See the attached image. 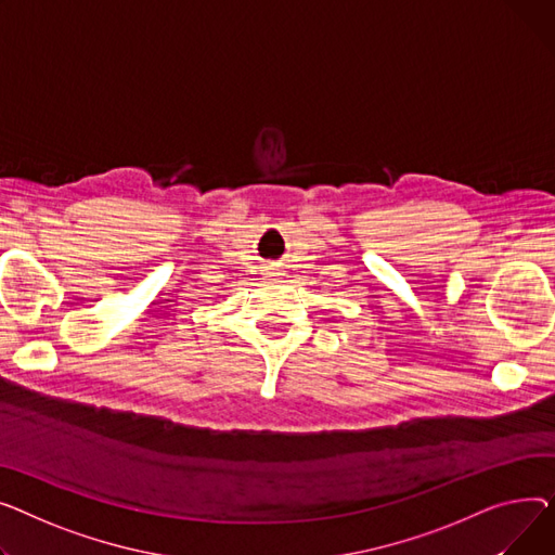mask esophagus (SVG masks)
Masks as SVG:
<instances>
[{
	"mask_svg": "<svg viewBox=\"0 0 555 555\" xmlns=\"http://www.w3.org/2000/svg\"><path fill=\"white\" fill-rule=\"evenodd\" d=\"M271 273H278V269H271Z\"/></svg>",
	"mask_w": 555,
	"mask_h": 555,
	"instance_id": "esophagus-1",
	"label": "esophagus"
}]
</instances>
